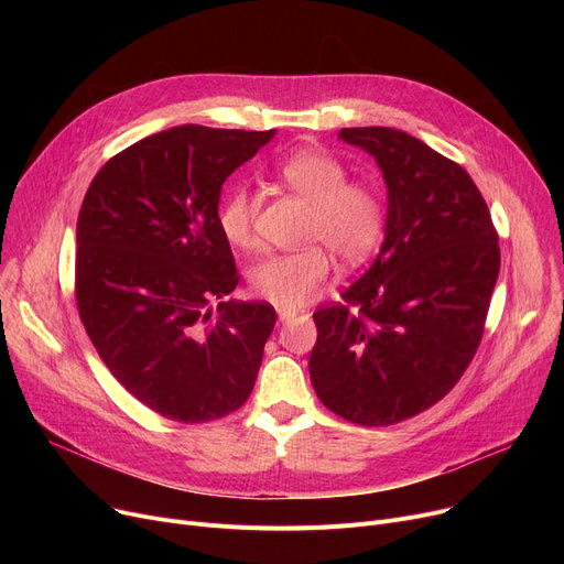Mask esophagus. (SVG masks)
<instances>
[{
  "mask_svg": "<svg viewBox=\"0 0 564 564\" xmlns=\"http://www.w3.org/2000/svg\"><path fill=\"white\" fill-rule=\"evenodd\" d=\"M276 313H279V319H281V322H285V319H290V317L297 315V311H292V308H279Z\"/></svg>",
  "mask_w": 564,
  "mask_h": 564,
  "instance_id": "esophagus-1",
  "label": "esophagus"
}]
</instances>
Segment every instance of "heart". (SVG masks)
<instances>
[{"label":"heart","mask_w":564,"mask_h":564,"mask_svg":"<svg viewBox=\"0 0 564 564\" xmlns=\"http://www.w3.org/2000/svg\"><path fill=\"white\" fill-rule=\"evenodd\" d=\"M276 177L308 207L300 251L270 253L249 272L258 297L281 308H297L327 281L332 257L345 267L366 262L383 240L387 205L366 183H347V169L322 151H300L276 166ZM224 240L237 249L253 247V198L247 185L232 183L217 210Z\"/></svg>","instance_id":"b5f03b06"}]
</instances>
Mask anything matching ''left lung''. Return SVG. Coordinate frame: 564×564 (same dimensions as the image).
<instances>
[{"label": "left lung", "mask_w": 564, "mask_h": 564, "mask_svg": "<svg viewBox=\"0 0 564 564\" xmlns=\"http://www.w3.org/2000/svg\"><path fill=\"white\" fill-rule=\"evenodd\" d=\"M389 189L387 237L343 302L313 313L311 381L340 419L383 427L436 404L482 340L500 270L489 207L453 160L393 128H343Z\"/></svg>", "instance_id": "left-lung-1"}]
</instances>
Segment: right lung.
<instances>
[{
    "instance_id": "obj_1",
    "label": "right lung",
    "mask_w": 564,
    "mask_h": 564,
    "mask_svg": "<svg viewBox=\"0 0 564 564\" xmlns=\"http://www.w3.org/2000/svg\"><path fill=\"white\" fill-rule=\"evenodd\" d=\"M272 137L177 126L113 155L84 196L82 324L123 389L164 419L217 421L253 391L276 311L224 300L240 276L217 210L226 177Z\"/></svg>"
}]
</instances>
